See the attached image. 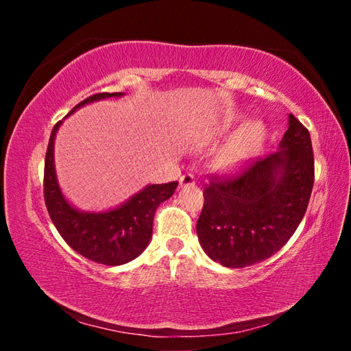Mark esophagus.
Segmentation results:
<instances>
[{
  "instance_id": "34e87169",
  "label": "esophagus",
  "mask_w": 351,
  "mask_h": 351,
  "mask_svg": "<svg viewBox=\"0 0 351 351\" xmlns=\"http://www.w3.org/2000/svg\"><path fill=\"white\" fill-rule=\"evenodd\" d=\"M193 184H195V178H193V175L187 173V175H182V176H181V180H180V186H181V189H182V187H190V186H193Z\"/></svg>"
}]
</instances>
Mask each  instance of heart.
Instances as JSON below:
<instances>
[{
    "instance_id": "1",
    "label": "heart",
    "mask_w": 351,
    "mask_h": 351,
    "mask_svg": "<svg viewBox=\"0 0 351 351\" xmlns=\"http://www.w3.org/2000/svg\"><path fill=\"white\" fill-rule=\"evenodd\" d=\"M241 122V116L235 111L223 112L218 117L215 125L207 134V141L224 138L234 132ZM266 139V130L263 123L251 121L243 123L237 132L230 136L228 142L219 148L212 159V167L218 173H235L251 164L263 150Z\"/></svg>"
}]
</instances>
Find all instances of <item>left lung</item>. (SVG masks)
Masks as SVG:
<instances>
[{
	"label": "left lung",
	"mask_w": 351,
	"mask_h": 351,
	"mask_svg": "<svg viewBox=\"0 0 351 351\" xmlns=\"http://www.w3.org/2000/svg\"><path fill=\"white\" fill-rule=\"evenodd\" d=\"M313 182L310 133L289 114L277 152L258 159L235 180H213L204 189V207L197 223L201 247L228 268L269 258L300 224Z\"/></svg>",
	"instance_id": "obj_1"
}]
</instances>
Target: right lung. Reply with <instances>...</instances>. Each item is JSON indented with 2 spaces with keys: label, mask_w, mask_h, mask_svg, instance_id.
Segmentation results:
<instances>
[{
  "label": "right lung",
  "mask_w": 351,
  "mask_h": 351,
  "mask_svg": "<svg viewBox=\"0 0 351 351\" xmlns=\"http://www.w3.org/2000/svg\"><path fill=\"white\" fill-rule=\"evenodd\" d=\"M122 96L125 93L94 94L74 106L68 116L88 104ZM62 123L52 128L45 159V203L52 223L63 240L85 258L108 266L128 263L145 251L152 240L154 212L175 193L178 182L148 184L122 204L102 212L77 209L64 197L57 180L54 144Z\"/></svg>",
  "instance_id": "1"
}]
</instances>
